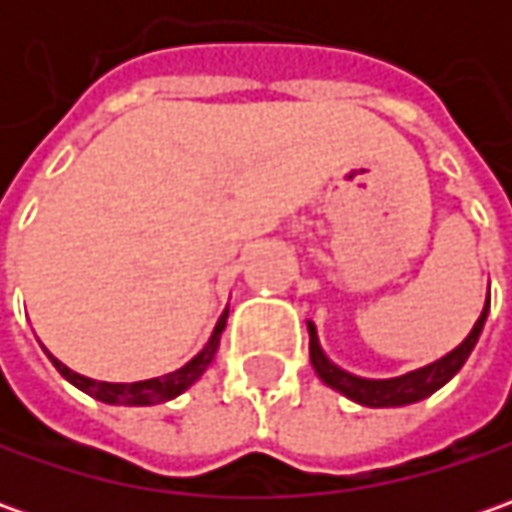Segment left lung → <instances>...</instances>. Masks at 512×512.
<instances>
[{
	"instance_id": "1",
	"label": "left lung",
	"mask_w": 512,
	"mask_h": 512,
	"mask_svg": "<svg viewBox=\"0 0 512 512\" xmlns=\"http://www.w3.org/2000/svg\"><path fill=\"white\" fill-rule=\"evenodd\" d=\"M487 310H490V293H487V302L482 307V316L476 319L473 330L467 333V339L459 347H453L450 353H444L442 359H436L433 364L419 367V370H410V373L396 376V379H362V376H353V373H347L342 367H336L325 356L313 322H307V333H310V362H313V370L319 373V379L327 387L339 390L342 396L364 404V407H402V404L422 402V399H427L430 393H436L442 384L450 382L462 370V364L467 362L470 350L479 342V333H482L484 319H487Z\"/></svg>"
}]
</instances>
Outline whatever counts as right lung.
<instances>
[{
    "label": "right lung",
    "instance_id": "add662e5",
    "mask_svg": "<svg viewBox=\"0 0 512 512\" xmlns=\"http://www.w3.org/2000/svg\"><path fill=\"white\" fill-rule=\"evenodd\" d=\"M227 325V310L219 316V322L213 327L210 339L207 344L179 370L173 373H165V376H156V379H145V382H130V384H119V382H96V379H88V376H79L76 370H70L68 364H62L56 356H50L53 367L68 379L73 387H79L82 393H88L93 399L105 404H130V407H145V404H159L168 402V399H176L179 393H185L190 384L196 382L202 373L207 370V364L213 362L216 350H219V339H222V330Z\"/></svg>",
    "mask_w": 512,
    "mask_h": 512
}]
</instances>
